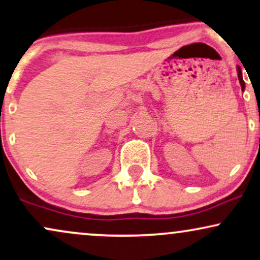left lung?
<instances>
[{"instance_id": "obj_1", "label": "left lung", "mask_w": 260, "mask_h": 260, "mask_svg": "<svg viewBox=\"0 0 260 260\" xmlns=\"http://www.w3.org/2000/svg\"><path fill=\"white\" fill-rule=\"evenodd\" d=\"M238 77H239L240 85H241V88L244 90V88H245V81H244V79H242V72H241V68H240V67H238Z\"/></svg>"}]
</instances>
